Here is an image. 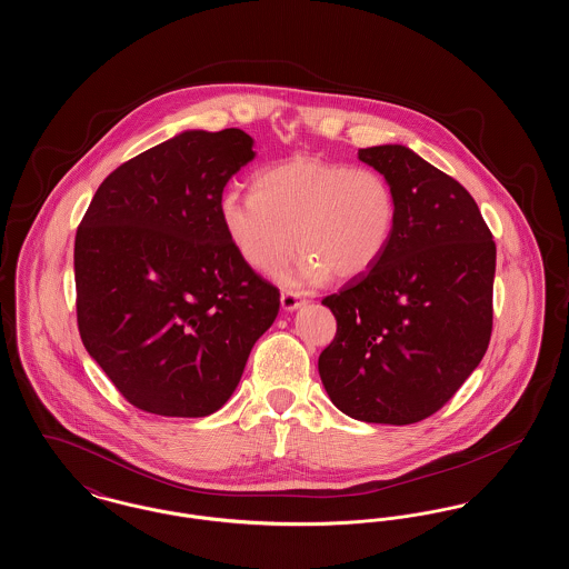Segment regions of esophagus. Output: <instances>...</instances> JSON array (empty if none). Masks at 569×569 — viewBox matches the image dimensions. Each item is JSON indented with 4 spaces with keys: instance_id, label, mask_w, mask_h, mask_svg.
Returning <instances> with one entry per match:
<instances>
[{
    "instance_id": "1",
    "label": "esophagus",
    "mask_w": 569,
    "mask_h": 569,
    "mask_svg": "<svg viewBox=\"0 0 569 569\" xmlns=\"http://www.w3.org/2000/svg\"><path fill=\"white\" fill-rule=\"evenodd\" d=\"M302 298L298 297V295H295V292H283L281 295V307L286 309V311H295V309H298V307H302Z\"/></svg>"
}]
</instances>
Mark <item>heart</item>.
Masks as SVG:
<instances>
[{
  "mask_svg": "<svg viewBox=\"0 0 569 569\" xmlns=\"http://www.w3.org/2000/svg\"><path fill=\"white\" fill-rule=\"evenodd\" d=\"M219 216L249 269L274 271L298 249L305 256L281 279L318 286L330 274L350 281L371 271L395 234L399 204L376 168L302 156L260 170L253 191H226Z\"/></svg>",
  "mask_w": 569,
  "mask_h": 569,
  "instance_id": "1",
  "label": "heart"
}]
</instances>
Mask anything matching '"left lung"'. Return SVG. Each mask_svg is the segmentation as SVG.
I'll list each match as a JSON object with an SVG mask.
<instances>
[{"label": "left lung", "instance_id": "obj_1", "mask_svg": "<svg viewBox=\"0 0 569 569\" xmlns=\"http://www.w3.org/2000/svg\"><path fill=\"white\" fill-rule=\"evenodd\" d=\"M397 193L381 260L322 300L337 335L318 371L353 420L413 425L446 406L487 353L497 249L471 193L403 144L360 149Z\"/></svg>", "mask_w": 569, "mask_h": 569}]
</instances>
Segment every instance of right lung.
<instances>
[{"instance_id": "add662e5", "label": "right lung", "mask_w": 569, "mask_h": 569, "mask_svg": "<svg viewBox=\"0 0 569 569\" xmlns=\"http://www.w3.org/2000/svg\"><path fill=\"white\" fill-rule=\"evenodd\" d=\"M251 147L237 128L174 136L112 170L77 230L82 346L142 411H217L277 318L279 290L244 264L219 216Z\"/></svg>"}]
</instances>
